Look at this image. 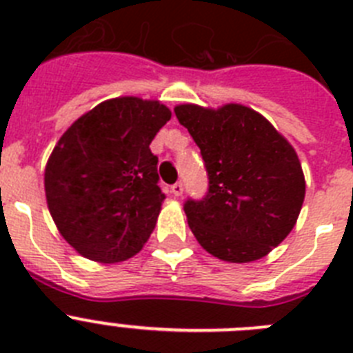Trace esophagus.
Returning a JSON list of instances; mask_svg holds the SVG:
<instances>
[{"mask_svg":"<svg viewBox=\"0 0 353 353\" xmlns=\"http://www.w3.org/2000/svg\"><path fill=\"white\" fill-rule=\"evenodd\" d=\"M171 192H173L174 196H182L183 194V183L182 182H176L171 185Z\"/></svg>","mask_w":353,"mask_h":353,"instance_id":"esophagus-1","label":"esophagus"}]
</instances>
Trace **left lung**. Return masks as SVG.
I'll list each match as a JSON object with an SVG mask.
<instances>
[{"instance_id":"1","label":"left lung","mask_w":353,"mask_h":353,"mask_svg":"<svg viewBox=\"0 0 353 353\" xmlns=\"http://www.w3.org/2000/svg\"><path fill=\"white\" fill-rule=\"evenodd\" d=\"M201 150L208 191L183 203L201 248L219 260L263 258L292 232L304 203L305 182L293 146L267 118L240 104L174 108Z\"/></svg>"}]
</instances>
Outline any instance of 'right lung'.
Listing matches in <instances>:
<instances>
[{
	"label": "right lung",
	"instance_id": "right-lung-1",
	"mask_svg": "<svg viewBox=\"0 0 353 353\" xmlns=\"http://www.w3.org/2000/svg\"><path fill=\"white\" fill-rule=\"evenodd\" d=\"M171 111L159 101L118 97L77 118L46 166L52 221L79 254L117 263L141 251L164 192L150 143Z\"/></svg>",
	"mask_w": 353,
	"mask_h": 353
}]
</instances>
